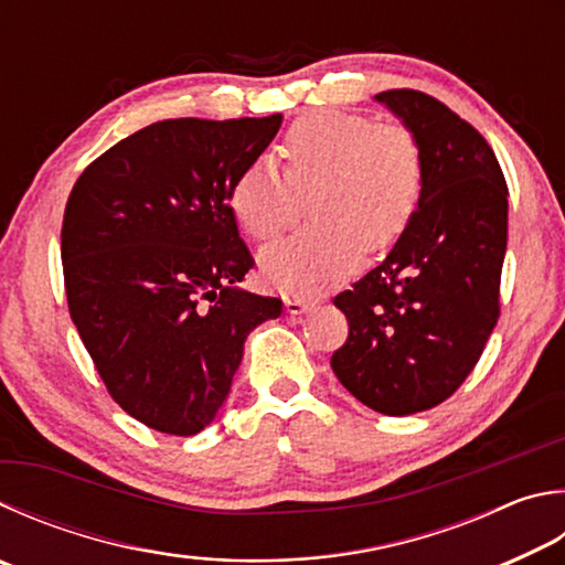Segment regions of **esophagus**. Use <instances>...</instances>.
I'll list each match as a JSON object with an SVG mask.
<instances>
[{
	"label": "esophagus",
	"mask_w": 565,
	"mask_h": 565,
	"mask_svg": "<svg viewBox=\"0 0 565 565\" xmlns=\"http://www.w3.org/2000/svg\"><path fill=\"white\" fill-rule=\"evenodd\" d=\"M284 306L286 311H289L291 316H299V313H306L313 309V301L311 299H303V296H289V299H284Z\"/></svg>",
	"instance_id": "34e87169"
}]
</instances>
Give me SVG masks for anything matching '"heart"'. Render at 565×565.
Masks as SVG:
<instances>
[{"label":"heart","instance_id":"1","mask_svg":"<svg viewBox=\"0 0 565 565\" xmlns=\"http://www.w3.org/2000/svg\"><path fill=\"white\" fill-rule=\"evenodd\" d=\"M284 172L262 158L232 188V212L254 239L289 230L299 198H316L318 227L262 252L264 279L286 294H313L358 269L363 249L395 244L423 198V150L403 126L363 113L316 110L291 122L279 146Z\"/></svg>","mask_w":565,"mask_h":565}]
</instances>
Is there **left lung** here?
Segmentation results:
<instances>
[{"label":"left lung","instance_id":"8db88e82","mask_svg":"<svg viewBox=\"0 0 565 565\" xmlns=\"http://www.w3.org/2000/svg\"><path fill=\"white\" fill-rule=\"evenodd\" d=\"M375 100L423 150V198L385 262L333 299L348 341L331 367L375 413L413 415L465 383L494 331L509 190L481 132L437 98L395 88Z\"/></svg>","mask_w":565,"mask_h":565}]
</instances>
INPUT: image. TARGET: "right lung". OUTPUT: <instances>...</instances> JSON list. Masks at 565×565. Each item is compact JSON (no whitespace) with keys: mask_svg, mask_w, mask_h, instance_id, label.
Wrapping results in <instances>:
<instances>
[{"mask_svg":"<svg viewBox=\"0 0 565 565\" xmlns=\"http://www.w3.org/2000/svg\"><path fill=\"white\" fill-rule=\"evenodd\" d=\"M281 126L158 120L81 172L61 227L68 311L110 397L190 437L230 395L244 341L281 299L239 289L254 266L232 188Z\"/></svg>","mask_w":565,"mask_h":565,"instance_id":"add662e5","label":"right lung"}]
</instances>
